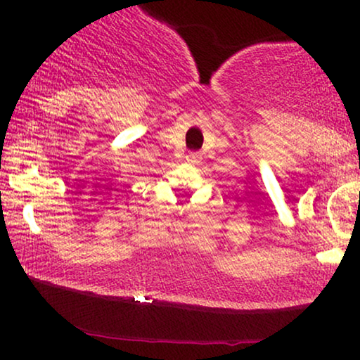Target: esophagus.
Listing matches in <instances>:
<instances>
[{
    "instance_id": "esophagus-1",
    "label": "esophagus",
    "mask_w": 360,
    "mask_h": 360,
    "mask_svg": "<svg viewBox=\"0 0 360 360\" xmlns=\"http://www.w3.org/2000/svg\"><path fill=\"white\" fill-rule=\"evenodd\" d=\"M186 160H188L190 164H198V162L201 160V155L200 154H188L186 155Z\"/></svg>"
}]
</instances>
